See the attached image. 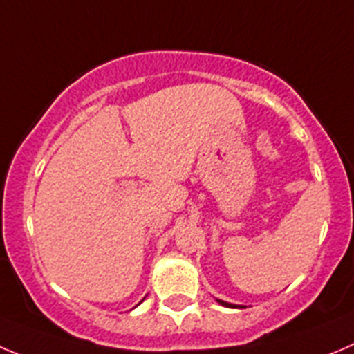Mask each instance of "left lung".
Returning <instances> with one entry per match:
<instances>
[{
  "instance_id": "obj_1",
  "label": "left lung",
  "mask_w": 354,
  "mask_h": 354,
  "mask_svg": "<svg viewBox=\"0 0 354 354\" xmlns=\"http://www.w3.org/2000/svg\"><path fill=\"white\" fill-rule=\"evenodd\" d=\"M216 302H218V304H222V306H225V307H237V309H243V307H244V306H237V304L225 302V300H220V299H216Z\"/></svg>"
}]
</instances>
